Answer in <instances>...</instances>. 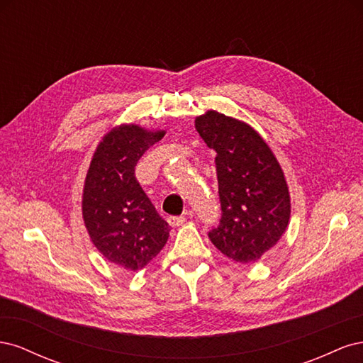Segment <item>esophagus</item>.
<instances>
[{
	"mask_svg": "<svg viewBox=\"0 0 363 363\" xmlns=\"http://www.w3.org/2000/svg\"><path fill=\"white\" fill-rule=\"evenodd\" d=\"M184 221H186L184 216H169V218H168V223H169V225H172V227H179V225H182Z\"/></svg>",
	"mask_w": 363,
	"mask_h": 363,
	"instance_id": "1",
	"label": "esophagus"
}]
</instances>
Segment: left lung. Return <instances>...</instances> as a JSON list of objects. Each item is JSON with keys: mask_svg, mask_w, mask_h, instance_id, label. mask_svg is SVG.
Here are the masks:
<instances>
[{"mask_svg": "<svg viewBox=\"0 0 363 363\" xmlns=\"http://www.w3.org/2000/svg\"><path fill=\"white\" fill-rule=\"evenodd\" d=\"M195 128L216 152L221 219L208 238L227 257L255 262L279 242L289 223V192L280 164L242 121L211 111L196 118Z\"/></svg>", "mask_w": 363, "mask_h": 363, "instance_id": "8db88e82", "label": "left lung"}]
</instances>
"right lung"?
I'll use <instances>...</instances> for the list:
<instances>
[{"instance_id":"obj_1","label":"right lung","mask_w":363,"mask_h":363,"mask_svg":"<svg viewBox=\"0 0 363 363\" xmlns=\"http://www.w3.org/2000/svg\"><path fill=\"white\" fill-rule=\"evenodd\" d=\"M163 131L123 125L98 145L83 192V218L94 245L112 263L130 271L145 268L169 236L136 179V164Z\"/></svg>"}]
</instances>
